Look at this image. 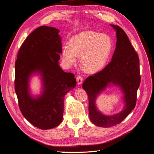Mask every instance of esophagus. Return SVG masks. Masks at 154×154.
<instances>
[{"label": "esophagus", "mask_w": 154, "mask_h": 154, "mask_svg": "<svg viewBox=\"0 0 154 154\" xmlns=\"http://www.w3.org/2000/svg\"><path fill=\"white\" fill-rule=\"evenodd\" d=\"M76 80H77V83L78 84H82V82H83V77L79 74V75H77L76 76Z\"/></svg>", "instance_id": "obj_1"}]
</instances>
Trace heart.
I'll list each match as a JSON object with an SVG mask.
<instances>
[{"instance_id":"b5f03b06","label":"heart","mask_w":154,"mask_h":154,"mask_svg":"<svg viewBox=\"0 0 154 154\" xmlns=\"http://www.w3.org/2000/svg\"><path fill=\"white\" fill-rule=\"evenodd\" d=\"M112 49V39L106 34L92 31L80 32L73 36L69 45L63 48V58L68 65L75 63L81 56V66L87 72L93 73L103 68Z\"/></svg>"}]
</instances>
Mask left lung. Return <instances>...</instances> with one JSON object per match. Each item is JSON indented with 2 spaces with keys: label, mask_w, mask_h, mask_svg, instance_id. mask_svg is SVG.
<instances>
[{
  "label": "left lung",
  "mask_w": 154,
  "mask_h": 154,
  "mask_svg": "<svg viewBox=\"0 0 154 154\" xmlns=\"http://www.w3.org/2000/svg\"><path fill=\"white\" fill-rule=\"evenodd\" d=\"M110 26L116 30L117 36L116 48L112 60L103 70L87 78L82 85L88 95L90 119L94 125L103 127H112L120 123L134 109L141 82L139 60L136 51L122 28L118 26ZM109 82L118 85L122 88L126 105L120 113L106 116L97 110L95 100Z\"/></svg>",
  "instance_id": "left-lung-1"
}]
</instances>
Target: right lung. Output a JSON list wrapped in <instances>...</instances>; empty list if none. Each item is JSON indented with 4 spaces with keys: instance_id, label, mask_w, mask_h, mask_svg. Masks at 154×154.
<instances>
[{
    "instance_id": "add662e5",
    "label": "right lung",
    "mask_w": 154,
    "mask_h": 154,
    "mask_svg": "<svg viewBox=\"0 0 154 154\" xmlns=\"http://www.w3.org/2000/svg\"><path fill=\"white\" fill-rule=\"evenodd\" d=\"M59 30L40 26L27 37L17 54L15 62V90L22 115L35 127L47 130L62 122L64 96L75 87L74 74L60 67L62 53ZM38 70L43 76V94L33 99L28 92V79Z\"/></svg>"
}]
</instances>
